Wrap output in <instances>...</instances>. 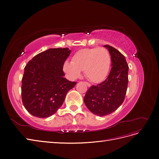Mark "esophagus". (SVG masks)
I'll use <instances>...</instances> for the list:
<instances>
[{"mask_svg": "<svg viewBox=\"0 0 159 159\" xmlns=\"http://www.w3.org/2000/svg\"><path fill=\"white\" fill-rule=\"evenodd\" d=\"M85 83H86V84L88 87H90V86H91V84H89V83H88V82H85Z\"/></svg>", "mask_w": 159, "mask_h": 159, "instance_id": "34e87169", "label": "esophagus"}]
</instances>
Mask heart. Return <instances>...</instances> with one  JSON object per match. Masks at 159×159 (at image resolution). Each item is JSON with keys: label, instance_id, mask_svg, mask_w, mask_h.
<instances>
[{"label": "heart", "instance_id": "heart-1", "mask_svg": "<svg viewBox=\"0 0 159 159\" xmlns=\"http://www.w3.org/2000/svg\"><path fill=\"white\" fill-rule=\"evenodd\" d=\"M111 62L110 54L105 48H85L75 53L71 62L66 61L63 70L72 80L78 78L84 70L85 77L89 81L98 83L107 77Z\"/></svg>", "mask_w": 159, "mask_h": 159}]
</instances>
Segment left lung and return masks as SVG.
Segmentation results:
<instances>
[{
	"mask_svg": "<svg viewBox=\"0 0 159 159\" xmlns=\"http://www.w3.org/2000/svg\"><path fill=\"white\" fill-rule=\"evenodd\" d=\"M104 47L111 55L110 73L101 84L91 86L84 98L88 110L101 116L113 113L123 103L128 84L129 67L124 56L111 46Z\"/></svg>",
	"mask_w": 159,
	"mask_h": 159,
	"instance_id": "obj_1",
	"label": "left lung"
}]
</instances>
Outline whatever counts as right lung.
<instances>
[{
	"label": "right lung",
	"mask_w": 159,
	"mask_h": 159,
	"mask_svg": "<svg viewBox=\"0 0 159 159\" xmlns=\"http://www.w3.org/2000/svg\"><path fill=\"white\" fill-rule=\"evenodd\" d=\"M71 50L51 48L30 60L24 68L21 95L24 107L32 115L47 118L56 113L76 82L64 77L63 66Z\"/></svg>",
	"instance_id": "add662e5"
}]
</instances>
